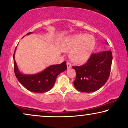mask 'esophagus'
I'll use <instances>...</instances> for the list:
<instances>
[{"instance_id": "1", "label": "esophagus", "mask_w": 128, "mask_h": 128, "mask_svg": "<svg viewBox=\"0 0 128 128\" xmlns=\"http://www.w3.org/2000/svg\"><path fill=\"white\" fill-rule=\"evenodd\" d=\"M67 64L68 69H69V68H70L71 67H72V65H71V64H70V63L67 62V64Z\"/></svg>"}]
</instances>
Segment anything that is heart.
<instances>
[{"mask_svg": "<svg viewBox=\"0 0 128 128\" xmlns=\"http://www.w3.org/2000/svg\"><path fill=\"white\" fill-rule=\"evenodd\" d=\"M62 46L64 50H71V60L78 64H83L92 54L95 46V39L91 35L78 34L64 38Z\"/></svg>", "mask_w": 128, "mask_h": 128, "instance_id": "obj_1", "label": "heart"}]
</instances>
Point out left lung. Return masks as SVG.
<instances>
[{"label": "left lung", "mask_w": 128, "mask_h": 128, "mask_svg": "<svg viewBox=\"0 0 128 128\" xmlns=\"http://www.w3.org/2000/svg\"><path fill=\"white\" fill-rule=\"evenodd\" d=\"M112 62L111 51H102L92 54L84 65L73 66L76 74L74 82L76 89L80 92L90 93L101 88L109 78Z\"/></svg>", "instance_id": "obj_1"}]
</instances>
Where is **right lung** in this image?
Wrapping results in <instances>:
<instances>
[{"instance_id":"add662e5","label":"right lung","mask_w":128,"mask_h":128,"mask_svg":"<svg viewBox=\"0 0 128 128\" xmlns=\"http://www.w3.org/2000/svg\"><path fill=\"white\" fill-rule=\"evenodd\" d=\"M31 34L32 32L28 33L26 35H29ZM16 49V48L13 54L14 74L22 85L30 92L44 93L50 90L54 86L57 76L67 69L66 62H64L59 64L48 66L44 70L38 74H24L19 70L14 59Z\"/></svg>"}]
</instances>
